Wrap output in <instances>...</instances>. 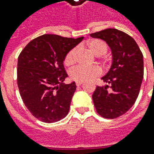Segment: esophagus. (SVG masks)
<instances>
[{
  "label": "esophagus",
  "mask_w": 154,
  "mask_h": 154,
  "mask_svg": "<svg viewBox=\"0 0 154 154\" xmlns=\"http://www.w3.org/2000/svg\"><path fill=\"white\" fill-rule=\"evenodd\" d=\"M82 85V82H76V86H80Z\"/></svg>",
  "instance_id": "esophagus-1"
}]
</instances>
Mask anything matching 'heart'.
<instances>
[{"instance_id":"obj_1","label":"heart","mask_w":154,"mask_h":154,"mask_svg":"<svg viewBox=\"0 0 154 154\" xmlns=\"http://www.w3.org/2000/svg\"><path fill=\"white\" fill-rule=\"evenodd\" d=\"M87 46L89 49L97 56H102L105 54L108 50L107 45L100 39H92L87 42ZM78 48L74 47L67 53L64 58V63L67 66H72L77 60ZM102 74L101 68L98 66H78L73 68L69 72L70 78L76 82H86L92 80L94 78H97Z\"/></svg>"}]
</instances>
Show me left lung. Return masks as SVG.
Listing matches in <instances>:
<instances>
[{
  "label": "left lung",
  "mask_w": 154,
  "mask_h": 154,
  "mask_svg": "<svg viewBox=\"0 0 154 154\" xmlns=\"http://www.w3.org/2000/svg\"><path fill=\"white\" fill-rule=\"evenodd\" d=\"M90 36L105 41L111 50V67L101 78L107 85L96 87L92 100L99 115L114 119L125 114L136 101L144 74L143 55L134 39L117 29Z\"/></svg>",
  "instance_id": "left-lung-1"
}]
</instances>
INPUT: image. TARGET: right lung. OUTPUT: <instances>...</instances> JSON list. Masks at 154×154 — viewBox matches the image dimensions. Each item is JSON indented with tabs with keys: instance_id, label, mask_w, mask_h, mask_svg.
Here are the masks:
<instances>
[{
	"instance_id": "right-lung-1",
	"label": "right lung",
	"mask_w": 154,
	"mask_h": 154,
	"mask_svg": "<svg viewBox=\"0 0 154 154\" xmlns=\"http://www.w3.org/2000/svg\"><path fill=\"white\" fill-rule=\"evenodd\" d=\"M45 34L32 40L18 58L17 82L25 105L37 119L51 123L68 115L75 82L68 77L65 56L83 40Z\"/></svg>"
}]
</instances>
